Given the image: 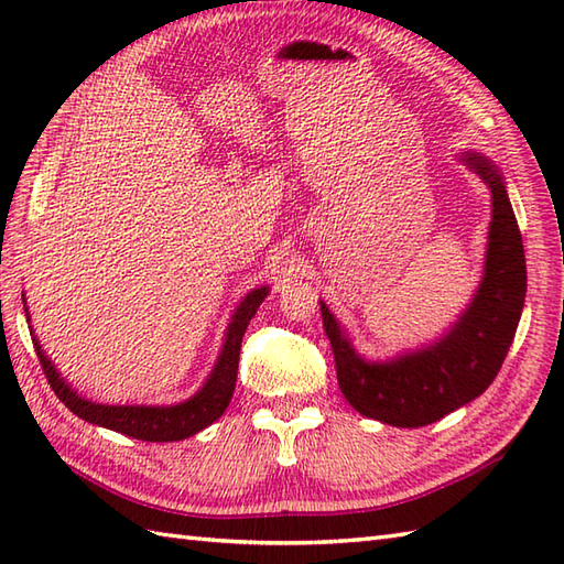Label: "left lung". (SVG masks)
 Here are the masks:
<instances>
[{
	"label": "left lung",
	"instance_id": "left-lung-1",
	"mask_svg": "<svg viewBox=\"0 0 564 564\" xmlns=\"http://www.w3.org/2000/svg\"><path fill=\"white\" fill-rule=\"evenodd\" d=\"M492 194L485 271L470 303L443 337L422 349L370 361L329 307L319 301L322 322L337 364V380L358 414L382 424L416 429L434 424L473 402L492 386L517 334L525 301V257L517 215L499 166L480 152H460Z\"/></svg>",
	"mask_w": 564,
	"mask_h": 564
}]
</instances>
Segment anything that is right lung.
Masks as SVG:
<instances>
[{
    "label": "right lung",
    "instance_id": "right-lung-1",
    "mask_svg": "<svg viewBox=\"0 0 564 564\" xmlns=\"http://www.w3.org/2000/svg\"><path fill=\"white\" fill-rule=\"evenodd\" d=\"M269 295V285L249 291L242 303L237 305L235 315L230 317V325L225 329V341L215 361L210 376L203 382V388L191 394L188 400L178 404H99L77 394L67 382L59 378L57 368L53 366L41 349V341L33 337V349L41 358L43 373L51 382L53 392L65 402L69 412H75L79 419L89 424H97L104 429L118 431V434L133 436L138 441H182L198 434L206 426H210L215 419H220L232 400L235 382H237V366H239V349H242V337L247 332L249 319L257 315L263 297ZM23 310L29 313L26 297H23ZM31 322V319H29Z\"/></svg>",
    "mask_w": 564,
    "mask_h": 564
}]
</instances>
